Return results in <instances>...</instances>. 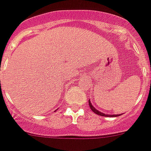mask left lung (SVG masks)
<instances>
[{
  "instance_id": "1",
  "label": "left lung",
  "mask_w": 151,
  "mask_h": 151,
  "mask_svg": "<svg viewBox=\"0 0 151 151\" xmlns=\"http://www.w3.org/2000/svg\"><path fill=\"white\" fill-rule=\"evenodd\" d=\"M88 103H89V106H90L91 109L92 110V111H94L95 113H96L97 115H99V116H106V117H116V116H121L122 114H119V115H108V114H105V113H102L101 111H99V110H97L92 105L91 103V101L90 99L88 100Z\"/></svg>"
}]
</instances>
